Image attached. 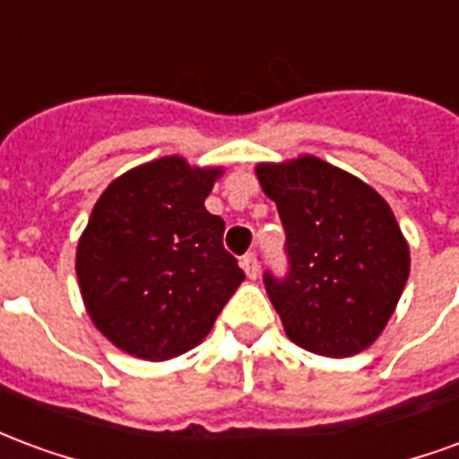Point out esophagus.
I'll list each match as a JSON object with an SVG mask.
<instances>
[{
    "instance_id": "1",
    "label": "esophagus",
    "mask_w": 459,
    "mask_h": 459,
    "mask_svg": "<svg viewBox=\"0 0 459 459\" xmlns=\"http://www.w3.org/2000/svg\"><path fill=\"white\" fill-rule=\"evenodd\" d=\"M240 265L246 270V275L250 280H255L260 275V265H258V258H255V253H246L243 258H240Z\"/></svg>"
}]
</instances>
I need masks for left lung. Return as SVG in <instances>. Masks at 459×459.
<instances>
[{
  "instance_id": "left-lung-1",
  "label": "left lung",
  "mask_w": 459,
  "mask_h": 459,
  "mask_svg": "<svg viewBox=\"0 0 459 459\" xmlns=\"http://www.w3.org/2000/svg\"><path fill=\"white\" fill-rule=\"evenodd\" d=\"M255 174L285 229L288 275L263 278L285 334L312 354L364 351L384 332L411 273L391 206L312 154L258 164Z\"/></svg>"
}]
</instances>
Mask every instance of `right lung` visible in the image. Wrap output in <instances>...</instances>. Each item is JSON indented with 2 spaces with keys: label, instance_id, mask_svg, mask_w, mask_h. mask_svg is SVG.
I'll list each match as a JSON object with an SVG mask.
<instances>
[{
  "label": "right lung",
  "instance_id": "obj_1",
  "mask_svg": "<svg viewBox=\"0 0 459 459\" xmlns=\"http://www.w3.org/2000/svg\"><path fill=\"white\" fill-rule=\"evenodd\" d=\"M223 169L161 157L103 191L78 240L75 273L93 325L122 351L164 361L206 337L246 280L204 201Z\"/></svg>",
  "mask_w": 459,
  "mask_h": 459
}]
</instances>
